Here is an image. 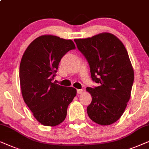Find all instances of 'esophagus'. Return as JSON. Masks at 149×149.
Listing matches in <instances>:
<instances>
[{
	"mask_svg": "<svg viewBox=\"0 0 149 149\" xmlns=\"http://www.w3.org/2000/svg\"><path fill=\"white\" fill-rule=\"evenodd\" d=\"M83 93V90L82 89H77V93L78 94V95H80Z\"/></svg>",
	"mask_w": 149,
	"mask_h": 149,
	"instance_id": "esophagus-1",
	"label": "esophagus"
}]
</instances>
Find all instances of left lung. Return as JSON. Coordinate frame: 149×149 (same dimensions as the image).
Listing matches in <instances>:
<instances>
[{
    "label": "left lung",
    "instance_id": "8db88e82",
    "mask_svg": "<svg viewBox=\"0 0 149 149\" xmlns=\"http://www.w3.org/2000/svg\"><path fill=\"white\" fill-rule=\"evenodd\" d=\"M74 41L88 63L92 79L99 84L86 88L92 96L88 115L99 125L112 124L123 115L131 96L134 74L127 50L107 32Z\"/></svg>",
    "mask_w": 149,
    "mask_h": 149
}]
</instances>
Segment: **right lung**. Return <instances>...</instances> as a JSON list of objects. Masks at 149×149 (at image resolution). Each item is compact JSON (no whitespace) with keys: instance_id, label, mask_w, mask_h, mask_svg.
<instances>
[{"instance_id":"obj_1","label":"right lung","mask_w":149,"mask_h":149,"mask_svg":"<svg viewBox=\"0 0 149 149\" xmlns=\"http://www.w3.org/2000/svg\"><path fill=\"white\" fill-rule=\"evenodd\" d=\"M75 49L72 40L43 35L32 41L19 66V81L24 102L41 124L55 126L65 119L76 89L53 82L61 59Z\"/></svg>"}]
</instances>
